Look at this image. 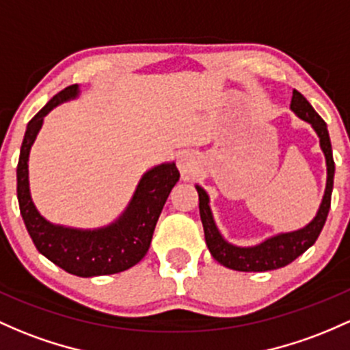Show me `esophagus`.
Wrapping results in <instances>:
<instances>
[{
    "mask_svg": "<svg viewBox=\"0 0 350 350\" xmlns=\"http://www.w3.org/2000/svg\"><path fill=\"white\" fill-rule=\"evenodd\" d=\"M178 167H179V172H181L183 179H189L196 172V169H198V157L189 151L179 152Z\"/></svg>",
    "mask_w": 350,
    "mask_h": 350,
    "instance_id": "1",
    "label": "esophagus"
}]
</instances>
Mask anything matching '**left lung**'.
<instances>
[{
	"mask_svg": "<svg viewBox=\"0 0 350 350\" xmlns=\"http://www.w3.org/2000/svg\"><path fill=\"white\" fill-rule=\"evenodd\" d=\"M291 111L299 119L309 122L310 128L316 131L319 146H321L325 157L327 181H325V191L316 216L312 217V221L307 222L304 228L295 229V231L278 232L254 245H237L229 243L219 231L213 209H211L209 194L206 193L204 187L196 184V191L199 194V214H201L202 228H204L207 249H209L211 256L224 267L243 272H266L284 267L293 262L294 259H297L301 254H304L307 249L316 243L319 234L324 228L329 209H331L334 172H336L327 124L319 116L304 96L295 90L293 91V99H291Z\"/></svg>",
	"mask_w": 350,
	"mask_h": 350,
	"instance_id": "obj_1",
	"label": "left lung"
}]
</instances>
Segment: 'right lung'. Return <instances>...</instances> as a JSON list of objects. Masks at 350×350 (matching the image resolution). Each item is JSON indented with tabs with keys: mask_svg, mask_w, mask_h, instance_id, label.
Returning <instances> with one entry per match:
<instances>
[{
	"mask_svg": "<svg viewBox=\"0 0 350 350\" xmlns=\"http://www.w3.org/2000/svg\"><path fill=\"white\" fill-rule=\"evenodd\" d=\"M79 94L81 90L78 84L68 86L48 101L26 126L16 169L18 202L26 229L46 259L72 275L94 278L126 271L146 256L164 202L179 181V171L174 161L148 169L124 211L101 228H69L41 216L29 189V152L43 128L44 118L56 106L78 99Z\"/></svg>",
	"mask_w": 350,
	"mask_h": 350,
	"instance_id": "right-lung-1",
	"label": "right lung"
}]
</instances>
